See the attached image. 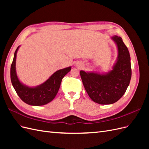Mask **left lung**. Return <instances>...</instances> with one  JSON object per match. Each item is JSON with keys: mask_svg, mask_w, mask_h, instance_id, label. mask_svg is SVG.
I'll list each match as a JSON object with an SVG mask.
<instances>
[{"mask_svg": "<svg viewBox=\"0 0 149 149\" xmlns=\"http://www.w3.org/2000/svg\"><path fill=\"white\" fill-rule=\"evenodd\" d=\"M118 48V55L112 69L107 73L80 71L84 87L89 97L100 104H111L118 101L125 93L131 79L130 56L120 37L111 38Z\"/></svg>", "mask_w": 149, "mask_h": 149, "instance_id": "1", "label": "left lung"}]
</instances>
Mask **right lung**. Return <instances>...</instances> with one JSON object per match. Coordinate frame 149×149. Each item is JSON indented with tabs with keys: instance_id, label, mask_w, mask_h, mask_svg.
Returning <instances> with one entry per match:
<instances>
[{
	"instance_id": "right-lung-1",
	"label": "right lung",
	"mask_w": 149,
	"mask_h": 149,
	"mask_svg": "<svg viewBox=\"0 0 149 149\" xmlns=\"http://www.w3.org/2000/svg\"><path fill=\"white\" fill-rule=\"evenodd\" d=\"M17 47L10 68V79L13 87L18 96L27 104L31 106H43L51 102L57 94L62 79L70 71L71 67L59 70L55 72L46 81L37 86L30 87L22 83L18 78L16 72V57Z\"/></svg>"
}]
</instances>
